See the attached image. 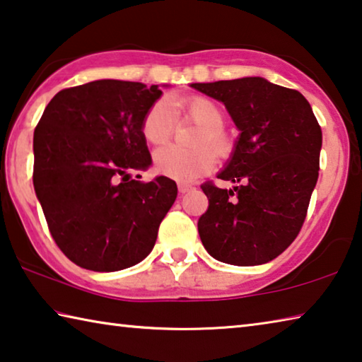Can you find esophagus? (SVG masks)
I'll list each match as a JSON object with an SVG mask.
<instances>
[{"label": "esophagus", "instance_id": "34e87169", "mask_svg": "<svg viewBox=\"0 0 362 362\" xmlns=\"http://www.w3.org/2000/svg\"><path fill=\"white\" fill-rule=\"evenodd\" d=\"M177 187H179V192L180 193H188V192H192V189L194 188L193 185H189V183H185V182H179V183H177Z\"/></svg>", "mask_w": 362, "mask_h": 362}]
</instances>
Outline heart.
Listing matches in <instances>:
<instances>
[{
	"instance_id": "1",
	"label": "heart",
	"mask_w": 362,
	"mask_h": 362,
	"mask_svg": "<svg viewBox=\"0 0 362 362\" xmlns=\"http://www.w3.org/2000/svg\"><path fill=\"white\" fill-rule=\"evenodd\" d=\"M172 110L168 100H156L144 115L140 131L146 142L161 145L168 142L174 132L175 115L183 121L198 124L193 144L196 148L185 150L175 145L161 146L155 151V169L161 175L174 180H193L211 173L218 156H228L233 150L231 134L223 127V112L216 102L204 95H192L173 100ZM213 148L211 149L210 146Z\"/></svg>"
}]
</instances>
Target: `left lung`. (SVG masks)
Segmentation results:
<instances>
[{
	"mask_svg": "<svg viewBox=\"0 0 362 362\" xmlns=\"http://www.w3.org/2000/svg\"><path fill=\"white\" fill-rule=\"evenodd\" d=\"M192 88L223 102L241 131L218 174L236 187L201 185L209 199L198 220L203 246L230 265L276 259L302 230L320 175L322 132L313 110L298 90L257 76Z\"/></svg>",
	"mask_w": 362,
	"mask_h": 362,
	"instance_id": "obj_1",
	"label": "left lung"
}]
</instances>
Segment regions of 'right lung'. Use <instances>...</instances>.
Returning <instances> with one entry per match:
<instances>
[{"mask_svg": "<svg viewBox=\"0 0 362 362\" xmlns=\"http://www.w3.org/2000/svg\"><path fill=\"white\" fill-rule=\"evenodd\" d=\"M159 95L158 86L99 79L60 90L35 127V192L52 240L78 267L118 272L155 246L177 185L129 170L151 164L140 124Z\"/></svg>", "mask_w": 362, "mask_h": 362, "instance_id": "obj_1", "label": "right lung"}]
</instances>
